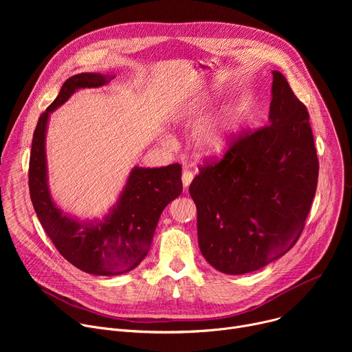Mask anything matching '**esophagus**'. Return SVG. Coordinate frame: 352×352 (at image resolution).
<instances>
[{
  "label": "esophagus",
  "instance_id": "esophagus-1",
  "mask_svg": "<svg viewBox=\"0 0 352 352\" xmlns=\"http://www.w3.org/2000/svg\"><path fill=\"white\" fill-rule=\"evenodd\" d=\"M193 177H195V174L190 170H184V173H182V184H184V186H188L192 182Z\"/></svg>",
  "mask_w": 352,
  "mask_h": 352
}]
</instances>
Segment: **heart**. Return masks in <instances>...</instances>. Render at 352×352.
<instances>
[{
	"instance_id": "b5f03b06",
	"label": "heart",
	"mask_w": 352,
	"mask_h": 352,
	"mask_svg": "<svg viewBox=\"0 0 352 352\" xmlns=\"http://www.w3.org/2000/svg\"><path fill=\"white\" fill-rule=\"evenodd\" d=\"M204 102H196L190 104L186 110L182 113H178L174 120H186L190 114L200 110L204 107ZM236 110H231L228 113H224L219 117L209 118L204 121L196 128L195 132V143L200 153L205 155H220L228 147L230 139L234 133L235 124H236Z\"/></svg>"
}]
</instances>
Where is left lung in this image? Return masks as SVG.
<instances>
[{
  "instance_id": "1",
  "label": "left lung",
  "mask_w": 352,
  "mask_h": 352,
  "mask_svg": "<svg viewBox=\"0 0 352 352\" xmlns=\"http://www.w3.org/2000/svg\"><path fill=\"white\" fill-rule=\"evenodd\" d=\"M267 125L243 129L189 185L204 258L226 274L255 272L296 243L316 193L319 160L309 113L273 71Z\"/></svg>"
}]
</instances>
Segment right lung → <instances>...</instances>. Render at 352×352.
Listing matches in <instances>:
<instances>
[{"label":"right lung","instance_id":"obj_1","mask_svg":"<svg viewBox=\"0 0 352 352\" xmlns=\"http://www.w3.org/2000/svg\"><path fill=\"white\" fill-rule=\"evenodd\" d=\"M109 79L102 74H78L64 82L37 121L29 160L30 199L45 234L71 265L94 276H117L135 269L148 252L162 212L182 192L178 163L160 168L135 167L117 205L102 221H78L54 205L44 150L48 114L75 90L103 86Z\"/></svg>","mask_w":352,"mask_h":352}]
</instances>
